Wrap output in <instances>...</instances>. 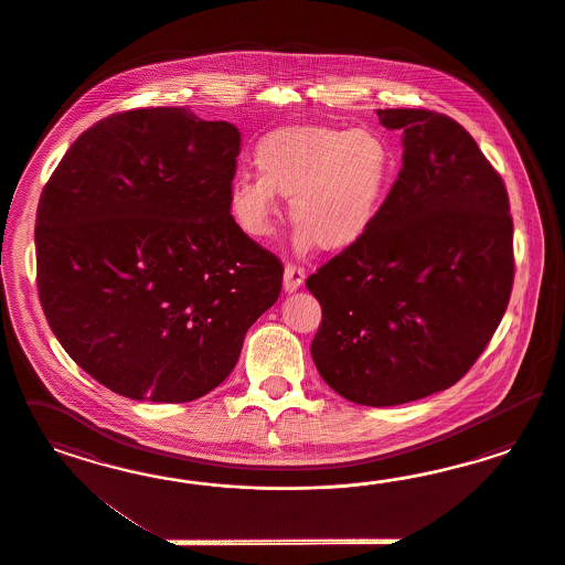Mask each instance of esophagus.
Here are the masks:
<instances>
[{
    "mask_svg": "<svg viewBox=\"0 0 565 565\" xmlns=\"http://www.w3.org/2000/svg\"><path fill=\"white\" fill-rule=\"evenodd\" d=\"M305 284V271L296 265H286V271H284V290L288 294H294L300 286Z\"/></svg>",
    "mask_w": 565,
    "mask_h": 565,
    "instance_id": "34e87169",
    "label": "esophagus"
}]
</instances>
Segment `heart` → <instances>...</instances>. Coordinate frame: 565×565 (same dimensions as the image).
<instances>
[{"instance_id": "obj_1", "label": "heart", "mask_w": 565, "mask_h": 565, "mask_svg": "<svg viewBox=\"0 0 565 565\" xmlns=\"http://www.w3.org/2000/svg\"><path fill=\"white\" fill-rule=\"evenodd\" d=\"M257 175H236L227 189V213L248 238H267L279 213L277 196L290 199L296 246L308 253L354 248L373 230L394 184L390 142L373 128L326 124L284 126L258 140Z\"/></svg>"}]
</instances>
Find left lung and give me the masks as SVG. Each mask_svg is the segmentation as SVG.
I'll list each match as a JSON object with an SVG mask.
<instances>
[{
  "label": "left lung",
  "mask_w": 565,
  "mask_h": 565,
  "mask_svg": "<svg viewBox=\"0 0 565 565\" xmlns=\"http://www.w3.org/2000/svg\"><path fill=\"white\" fill-rule=\"evenodd\" d=\"M402 130V170L373 230L307 279L323 308L319 375L362 406L451 387L510 302L513 225L491 163L462 126L428 109H376Z\"/></svg>",
  "instance_id": "1"
}]
</instances>
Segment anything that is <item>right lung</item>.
Here are the masks:
<instances>
[{
    "label": "right lung",
    "instance_id": "obj_1",
    "mask_svg": "<svg viewBox=\"0 0 565 565\" xmlns=\"http://www.w3.org/2000/svg\"><path fill=\"white\" fill-rule=\"evenodd\" d=\"M239 130L186 107L116 114L64 154L36 213V284L57 342L116 394L182 404L238 362L284 267L227 213Z\"/></svg>",
    "mask_w": 565,
    "mask_h": 565
}]
</instances>
